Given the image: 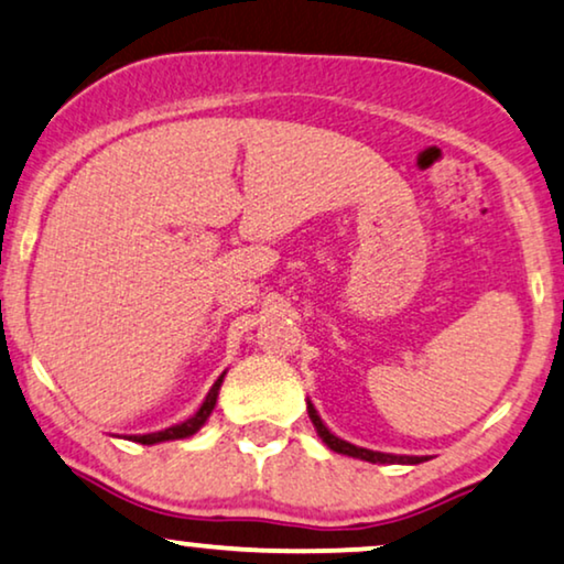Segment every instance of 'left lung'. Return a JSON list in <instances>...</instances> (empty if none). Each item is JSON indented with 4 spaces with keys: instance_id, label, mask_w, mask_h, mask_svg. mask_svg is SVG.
<instances>
[{
    "instance_id": "8db88e82",
    "label": "left lung",
    "mask_w": 564,
    "mask_h": 564,
    "mask_svg": "<svg viewBox=\"0 0 564 564\" xmlns=\"http://www.w3.org/2000/svg\"><path fill=\"white\" fill-rule=\"evenodd\" d=\"M306 412H310V420L317 427L319 438L325 441L327 448H333L335 454H345V456H352V459H364V462H371V464H420L425 462L427 456H400V454H384V452H371V448H360V446H352L348 441L337 438V435L329 431V427L322 423L319 412L314 410V404L306 400Z\"/></svg>"
}]
</instances>
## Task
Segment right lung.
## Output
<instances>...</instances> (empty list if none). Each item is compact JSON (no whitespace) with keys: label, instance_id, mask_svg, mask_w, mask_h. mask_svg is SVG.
<instances>
[{"label":"right lung","instance_id":"obj_1","mask_svg":"<svg viewBox=\"0 0 564 564\" xmlns=\"http://www.w3.org/2000/svg\"><path fill=\"white\" fill-rule=\"evenodd\" d=\"M227 377V371L221 373L219 379L214 381V387L208 389L204 404H200L198 412H195L193 417L183 420V423L177 425H170L164 427V431H156V433H144V435H131V441H137V444H144V446H154V444H162V441H180V438H191L200 431V427L206 425L208 415H212L214 408H216V397H219V389H221V381Z\"/></svg>","mask_w":564,"mask_h":564}]
</instances>
